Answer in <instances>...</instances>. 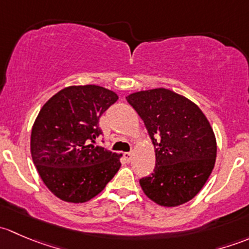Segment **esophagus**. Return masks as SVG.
<instances>
[{
    "label": "esophagus",
    "instance_id": "esophagus-1",
    "mask_svg": "<svg viewBox=\"0 0 249 249\" xmlns=\"http://www.w3.org/2000/svg\"><path fill=\"white\" fill-rule=\"evenodd\" d=\"M132 157H134V153L129 152V153H124V158L127 162H130L132 160Z\"/></svg>",
    "mask_w": 249,
    "mask_h": 249
}]
</instances>
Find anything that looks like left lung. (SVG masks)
I'll return each mask as SVG.
<instances>
[{"label":"left lung","instance_id":"left-lung-1","mask_svg":"<svg viewBox=\"0 0 249 249\" xmlns=\"http://www.w3.org/2000/svg\"><path fill=\"white\" fill-rule=\"evenodd\" d=\"M126 100L155 149L154 172L140 179L143 193L164 207L190 201L207 182L217 157V141L205 113L165 88L136 91Z\"/></svg>","mask_w":249,"mask_h":249}]
</instances>
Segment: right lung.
<instances>
[{
	"label": "right lung",
	"instance_id": "add662e5",
	"mask_svg": "<svg viewBox=\"0 0 249 249\" xmlns=\"http://www.w3.org/2000/svg\"><path fill=\"white\" fill-rule=\"evenodd\" d=\"M118 100L99 85L64 88L43 105L31 131L34 164L60 200L82 203L102 192L120 169L122 154L95 145L99 119Z\"/></svg>",
	"mask_w": 249,
	"mask_h": 249
}]
</instances>
